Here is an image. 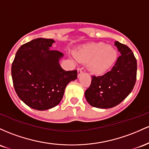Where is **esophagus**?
<instances>
[{
  "label": "esophagus",
  "mask_w": 149,
  "mask_h": 149,
  "mask_svg": "<svg viewBox=\"0 0 149 149\" xmlns=\"http://www.w3.org/2000/svg\"><path fill=\"white\" fill-rule=\"evenodd\" d=\"M77 72H78V76L79 77L80 75H81V74H82V73H83V68H78Z\"/></svg>",
  "instance_id": "34e87169"
}]
</instances>
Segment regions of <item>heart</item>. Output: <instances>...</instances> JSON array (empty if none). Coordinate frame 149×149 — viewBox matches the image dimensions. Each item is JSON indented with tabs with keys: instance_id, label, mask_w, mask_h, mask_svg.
Returning <instances> with one entry per match:
<instances>
[{
	"instance_id": "1",
	"label": "heart",
	"mask_w": 149,
	"mask_h": 149,
	"mask_svg": "<svg viewBox=\"0 0 149 149\" xmlns=\"http://www.w3.org/2000/svg\"><path fill=\"white\" fill-rule=\"evenodd\" d=\"M74 56L78 61L88 63V69L96 74L106 72L116 61L117 52L104 43H95L77 51Z\"/></svg>"
}]
</instances>
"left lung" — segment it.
<instances>
[{"label": "left lung", "mask_w": 149, "mask_h": 149, "mask_svg": "<svg viewBox=\"0 0 149 149\" xmlns=\"http://www.w3.org/2000/svg\"><path fill=\"white\" fill-rule=\"evenodd\" d=\"M120 56L109 72L101 76L93 75L90 86L85 91L86 101L98 108L118 106L132 91L136 80L137 63L132 50L115 41Z\"/></svg>", "instance_id": "8db88e82"}]
</instances>
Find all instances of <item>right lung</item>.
Listing matches in <instances>:
<instances>
[{
	"label": "right lung",
	"mask_w": 149,
	"mask_h": 149,
	"mask_svg": "<svg viewBox=\"0 0 149 149\" xmlns=\"http://www.w3.org/2000/svg\"><path fill=\"white\" fill-rule=\"evenodd\" d=\"M55 41L38 38L22 45L11 68L13 86L19 98L30 108L45 111L61 102L68 84L77 71H65L59 64L63 53L50 50Z\"/></svg>",
	"instance_id": "add662e5"
}]
</instances>
